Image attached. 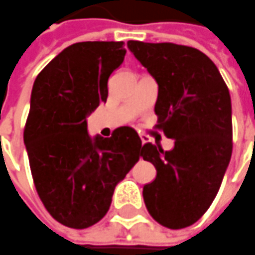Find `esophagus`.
I'll list each match as a JSON object with an SVG mask.
<instances>
[{
	"label": "esophagus",
	"instance_id": "34e87169",
	"mask_svg": "<svg viewBox=\"0 0 255 255\" xmlns=\"http://www.w3.org/2000/svg\"><path fill=\"white\" fill-rule=\"evenodd\" d=\"M146 141H148V138H146V135H141V142H142V145L146 144Z\"/></svg>",
	"mask_w": 255,
	"mask_h": 255
}]
</instances>
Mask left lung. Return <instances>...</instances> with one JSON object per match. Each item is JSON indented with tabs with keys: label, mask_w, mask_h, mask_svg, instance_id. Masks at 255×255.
Returning <instances> with one entry per match:
<instances>
[{
	"label": "left lung",
	"mask_w": 255,
	"mask_h": 255,
	"mask_svg": "<svg viewBox=\"0 0 255 255\" xmlns=\"http://www.w3.org/2000/svg\"><path fill=\"white\" fill-rule=\"evenodd\" d=\"M127 45L158 83L155 127L175 139L172 151L151 142L141 148L156 169L142 190L145 206L159 224L183 229L206 213L230 162V93L215 63L198 49L171 42Z\"/></svg>",
	"instance_id": "8db88e82"
}]
</instances>
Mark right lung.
<instances>
[{
  "mask_svg": "<svg viewBox=\"0 0 255 255\" xmlns=\"http://www.w3.org/2000/svg\"><path fill=\"white\" fill-rule=\"evenodd\" d=\"M124 42H79L42 69L23 129L36 192L56 222L87 229L106 216L114 189L141 156L131 127L110 138L87 134V116L106 103L109 77L123 63Z\"/></svg>",
  "mask_w": 255,
  "mask_h": 255,
  "instance_id": "right-lung-1",
  "label": "right lung"
}]
</instances>
